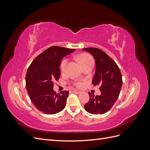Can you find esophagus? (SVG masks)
<instances>
[{
	"label": "esophagus",
	"instance_id": "obj_1",
	"mask_svg": "<svg viewBox=\"0 0 150 150\" xmlns=\"http://www.w3.org/2000/svg\"><path fill=\"white\" fill-rule=\"evenodd\" d=\"M72 92L73 93H75V94H79L81 93V91H77V90H73Z\"/></svg>",
	"mask_w": 150,
	"mask_h": 150
}]
</instances>
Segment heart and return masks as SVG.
Masks as SVG:
<instances>
[{"instance_id":"heart-1","label":"heart","mask_w":150,"mask_h":150,"mask_svg":"<svg viewBox=\"0 0 150 150\" xmlns=\"http://www.w3.org/2000/svg\"><path fill=\"white\" fill-rule=\"evenodd\" d=\"M78 59L81 64V65L82 66H83L86 64H87L88 62L93 61L91 57L89 55H88V54H81L80 56H78ZM67 64V59H64L62 61L61 64V69L62 71H64L65 70ZM75 85L76 86H78V87H81V86L83 85V83L81 82V81H78V82L75 83Z\"/></svg>"}]
</instances>
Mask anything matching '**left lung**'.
<instances>
[{
	"mask_svg": "<svg viewBox=\"0 0 150 150\" xmlns=\"http://www.w3.org/2000/svg\"><path fill=\"white\" fill-rule=\"evenodd\" d=\"M82 50L89 52L94 59L96 70L92 83L100 85L101 93L99 96L89 93V101L84 107L91 114L103 115L111 110L119 97L122 75L116 62L101 49L90 47Z\"/></svg>",
	"mask_w": 150,
	"mask_h": 150,
	"instance_id": "left-lung-1",
	"label": "left lung"
}]
</instances>
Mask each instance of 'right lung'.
Segmentation results:
<instances>
[{
    "label": "right lung",
    "mask_w": 150,
    "mask_h": 150,
    "mask_svg": "<svg viewBox=\"0 0 150 150\" xmlns=\"http://www.w3.org/2000/svg\"><path fill=\"white\" fill-rule=\"evenodd\" d=\"M74 51L52 46L32 62L25 76L26 89L32 103L39 111L54 115L64 110L69 91L56 93L53 89L54 82L60 78L62 59Z\"/></svg>",
    "instance_id": "right-lung-1"
}]
</instances>
